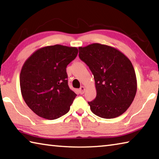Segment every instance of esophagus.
I'll return each mask as SVG.
<instances>
[{"instance_id":"obj_1","label":"esophagus","mask_w":159,"mask_h":159,"mask_svg":"<svg viewBox=\"0 0 159 159\" xmlns=\"http://www.w3.org/2000/svg\"><path fill=\"white\" fill-rule=\"evenodd\" d=\"M85 86H81V87H80V89H79V92H80V94H83L85 93Z\"/></svg>"}]
</instances>
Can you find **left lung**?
Returning <instances> with one entry per match:
<instances>
[{"label": "left lung", "instance_id": "1", "mask_svg": "<svg viewBox=\"0 0 159 159\" xmlns=\"http://www.w3.org/2000/svg\"><path fill=\"white\" fill-rule=\"evenodd\" d=\"M79 57L94 75L97 96L88 102L93 114L103 118L122 115L134 100L137 78L130 60L116 48L100 43L79 47Z\"/></svg>", "mask_w": 159, "mask_h": 159}]
</instances>
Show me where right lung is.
Masks as SVG:
<instances>
[{
    "label": "right lung",
    "instance_id": "add662e5",
    "mask_svg": "<svg viewBox=\"0 0 159 159\" xmlns=\"http://www.w3.org/2000/svg\"><path fill=\"white\" fill-rule=\"evenodd\" d=\"M78 52L76 47L49 45L35 51L24 63L21 95L39 116L54 120L69 111L76 94L69 87L66 68Z\"/></svg>",
    "mask_w": 159,
    "mask_h": 159
}]
</instances>
